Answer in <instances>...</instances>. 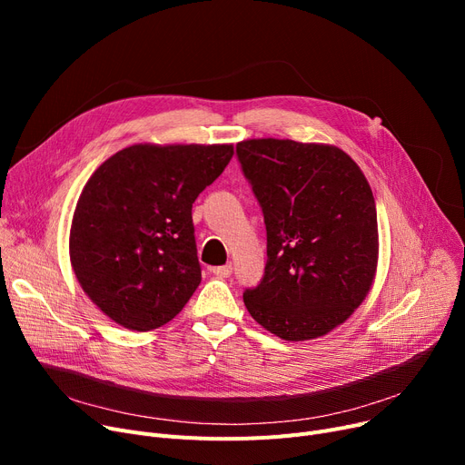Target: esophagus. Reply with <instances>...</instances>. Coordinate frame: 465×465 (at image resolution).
Segmentation results:
<instances>
[{
    "label": "esophagus",
    "instance_id": "obj_1",
    "mask_svg": "<svg viewBox=\"0 0 465 465\" xmlns=\"http://www.w3.org/2000/svg\"><path fill=\"white\" fill-rule=\"evenodd\" d=\"M216 277H230L232 275V265L226 263V265H218V267H213L211 270Z\"/></svg>",
    "mask_w": 465,
    "mask_h": 465
}]
</instances>
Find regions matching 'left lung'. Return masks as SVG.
Instances as JSON below:
<instances>
[{"label":"left lung","instance_id":"left-lung-1","mask_svg":"<svg viewBox=\"0 0 465 465\" xmlns=\"http://www.w3.org/2000/svg\"><path fill=\"white\" fill-rule=\"evenodd\" d=\"M235 156L263 214L267 263L245 305L267 331L305 341L345 322L377 267L375 198L356 162L328 144L237 143Z\"/></svg>","mask_w":465,"mask_h":465}]
</instances>
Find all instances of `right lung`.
Returning <instances> with one entry per match:
<instances>
[{
	"mask_svg": "<svg viewBox=\"0 0 465 465\" xmlns=\"http://www.w3.org/2000/svg\"><path fill=\"white\" fill-rule=\"evenodd\" d=\"M232 144H134L95 169L73 214L71 265L116 324L149 331L181 312L202 281L192 203Z\"/></svg>",
	"mask_w": 465,
	"mask_h": 465,
	"instance_id": "add662e5",
	"label": "right lung"
}]
</instances>
